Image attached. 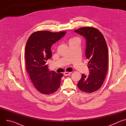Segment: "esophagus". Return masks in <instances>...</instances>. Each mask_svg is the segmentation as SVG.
Masks as SVG:
<instances>
[{"mask_svg": "<svg viewBox=\"0 0 126 126\" xmlns=\"http://www.w3.org/2000/svg\"><path fill=\"white\" fill-rule=\"evenodd\" d=\"M71 73V72H65L64 73V75L67 76L69 75Z\"/></svg>", "mask_w": 126, "mask_h": 126, "instance_id": "esophagus-1", "label": "esophagus"}]
</instances>
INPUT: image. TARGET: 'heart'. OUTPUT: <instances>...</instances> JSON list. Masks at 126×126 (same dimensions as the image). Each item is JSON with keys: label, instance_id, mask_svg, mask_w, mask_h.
Returning <instances> with one entry per match:
<instances>
[{"label": "heart", "instance_id": "obj_1", "mask_svg": "<svg viewBox=\"0 0 126 126\" xmlns=\"http://www.w3.org/2000/svg\"><path fill=\"white\" fill-rule=\"evenodd\" d=\"M76 41H79L78 39L77 38H71L69 40V43H71V42H73Z\"/></svg>", "mask_w": 126, "mask_h": 126}]
</instances>
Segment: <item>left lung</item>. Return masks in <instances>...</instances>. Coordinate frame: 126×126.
Segmentation results:
<instances>
[{
  "label": "left lung",
  "instance_id": "1",
  "mask_svg": "<svg viewBox=\"0 0 126 126\" xmlns=\"http://www.w3.org/2000/svg\"><path fill=\"white\" fill-rule=\"evenodd\" d=\"M86 39L85 55L90 74H82L78 83L81 91L91 93L102 86L108 67V49L103 35L97 29L84 27L74 30Z\"/></svg>",
  "mask_w": 126,
  "mask_h": 126
}]
</instances>
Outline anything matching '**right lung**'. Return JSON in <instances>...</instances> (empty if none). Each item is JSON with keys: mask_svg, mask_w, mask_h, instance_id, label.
I'll return each mask as SVG.
<instances>
[{"mask_svg": "<svg viewBox=\"0 0 126 126\" xmlns=\"http://www.w3.org/2000/svg\"><path fill=\"white\" fill-rule=\"evenodd\" d=\"M66 33V31L35 32L30 35L26 43L25 52L26 70L34 87L42 94H51L60 87L63 74L49 71L46 63L52 56V44Z\"/></svg>", "mask_w": 126, "mask_h": 126, "instance_id": "obj_1", "label": "right lung"}]
</instances>
